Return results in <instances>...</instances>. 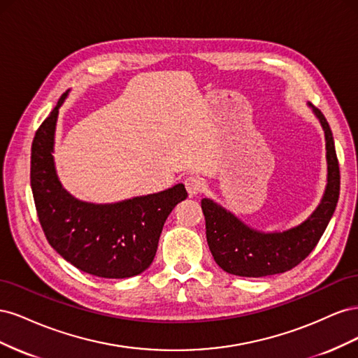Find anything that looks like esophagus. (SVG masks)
<instances>
[{"label": "esophagus", "mask_w": 358, "mask_h": 358, "mask_svg": "<svg viewBox=\"0 0 358 358\" xmlns=\"http://www.w3.org/2000/svg\"><path fill=\"white\" fill-rule=\"evenodd\" d=\"M185 188H187V191H188L191 197L197 196V194H200L204 188V180L200 176H196V175L188 176L185 179Z\"/></svg>", "instance_id": "obj_1"}]
</instances>
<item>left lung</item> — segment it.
<instances>
[{
	"mask_svg": "<svg viewBox=\"0 0 358 358\" xmlns=\"http://www.w3.org/2000/svg\"><path fill=\"white\" fill-rule=\"evenodd\" d=\"M326 134L327 187L318 208L300 225L282 233H262L209 199L201 200L206 237L213 259L227 273L262 278L284 273L300 264L317 246L339 200L341 173L334 140L326 116L313 107Z\"/></svg>",
	"mask_w": 358,
	"mask_h": 358,
	"instance_id": "obj_1",
	"label": "left lung"
}]
</instances>
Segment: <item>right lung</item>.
Masks as SVG:
<instances>
[{
  "label": "right lung",
  "instance_id": "right-lung-1",
  "mask_svg": "<svg viewBox=\"0 0 358 358\" xmlns=\"http://www.w3.org/2000/svg\"><path fill=\"white\" fill-rule=\"evenodd\" d=\"M36 131L31 148V188L37 216L50 246L74 267L99 278H131L152 264L167 216L187 199L182 183L113 204L74 199L62 188L53 162L58 109Z\"/></svg>",
  "mask_w": 358,
  "mask_h": 358
}]
</instances>
